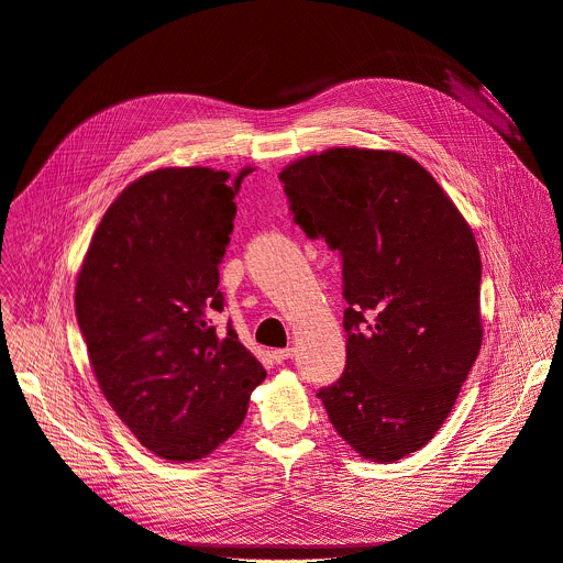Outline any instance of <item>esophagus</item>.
I'll use <instances>...</instances> for the list:
<instances>
[{
  "mask_svg": "<svg viewBox=\"0 0 563 563\" xmlns=\"http://www.w3.org/2000/svg\"><path fill=\"white\" fill-rule=\"evenodd\" d=\"M272 356H274V361L283 363V361H287V358H291V356H294V347H285V350H274V352H272Z\"/></svg>",
  "mask_w": 563,
  "mask_h": 563,
  "instance_id": "1",
  "label": "esophagus"
}]
</instances>
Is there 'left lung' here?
<instances>
[{
    "mask_svg": "<svg viewBox=\"0 0 563 563\" xmlns=\"http://www.w3.org/2000/svg\"><path fill=\"white\" fill-rule=\"evenodd\" d=\"M278 178L294 222L343 261L347 363L318 398L361 456L404 459L439 432L481 350L472 229L396 151L328 148Z\"/></svg>",
    "mask_w": 563,
    "mask_h": 563,
    "instance_id": "left-lung-1",
    "label": "left lung"
}]
</instances>
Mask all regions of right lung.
<instances>
[{"label": "right lung", "mask_w": 563, "mask_h": 563, "mask_svg": "<svg viewBox=\"0 0 563 563\" xmlns=\"http://www.w3.org/2000/svg\"><path fill=\"white\" fill-rule=\"evenodd\" d=\"M169 167L131 183L98 224L75 285L77 325L102 394L169 461L211 454L245 421L267 372L213 311L238 183Z\"/></svg>", "instance_id": "1"}]
</instances>
